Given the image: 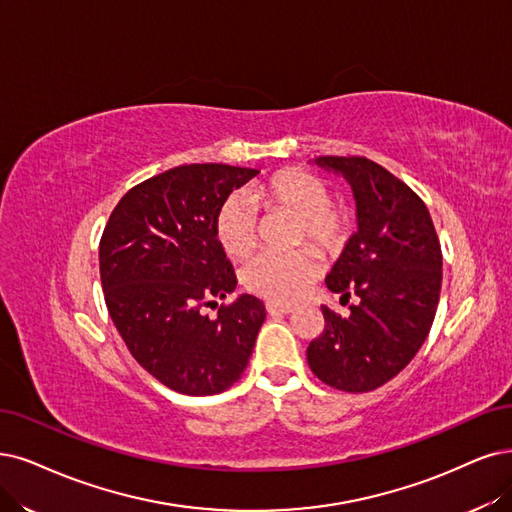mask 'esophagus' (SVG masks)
I'll use <instances>...</instances> for the list:
<instances>
[{
	"label": "esophagus",
	"instance_id": "1",
	"mask_svg": "<svg viewBox=\"0 0 512 512\" xmlns=\"http://www.w3.org/2000/svg\"><path fill=\"white\" fill-rule=\"evenodd\" d=\"M266 310H268V314H291L293 312V306H287V304H278V301H268L266 304Z\"/></svg>",
	"mask_w": 512,
	"mask_h": 512
}]
</instances>
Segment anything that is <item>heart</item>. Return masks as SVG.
<instances>
[{"mask_svg":"<svg viewBox=\"0 0 512 512\" xmlns=\"http://www.w3.org/2000/svg\"><path fill=\"white\" fill-rule=\"evenodd\" d=\"M257 206L301 219V236L320 249L337 251L348 234V217L331 204L323 179L304 170H280L246 194L227 198L215 219V234L225 255L244 259L257 244ZM323 263L312 249L293 253H261L242 272L244 287L272 301H295L318 278Z\"/></svg>","mask_w":512,"mask_h":512,"instance_id":"obj_1","label":"heart"}]
</instances>
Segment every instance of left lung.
Segmentation results:
<instances>
[{
    "label": "left lung",
    "instance_id": "left-lung-1",
    "mask_svg": "<svg viewBox=\"0 0 512 512\" xmlns=\"http://www.w3.org/2000/svg\"><path fill=\"white\" fill-rule=\"evenodd\" d=\"M312 164L352 189L356 232L325 282L358 304L346 318L323 306L325 331L310 344L308 365L331 388L369 392L401 373L426 342L441 295V244L426 204L384 166L339 156Z\"/></svg>",
    "mask_w": 512,
    "mask_h": 512
}]
</instances>
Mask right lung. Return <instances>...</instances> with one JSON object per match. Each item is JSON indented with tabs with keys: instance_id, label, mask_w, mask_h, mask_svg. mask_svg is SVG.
<instances>
[{
	"instance_id": "add662e5",
	"label": "right lung",
	"mask_w": 512,
	"mask_h": 512,
	"mask_svg": "<svg viewBox=\"0 0 512 512\" xmlns=\"http://www.w3.org/2000/svg\"><path fill=\"white\" fill-rule=\"evenodd\" d=\"M255 168L185 164L151 177L113 208L99 246L109 316L137 363L187 396L219 394L249 365L266 306L238 295L208 318L204 306L238 280L215 234L221 204Z\"/></svg>"
}]
</instances>
